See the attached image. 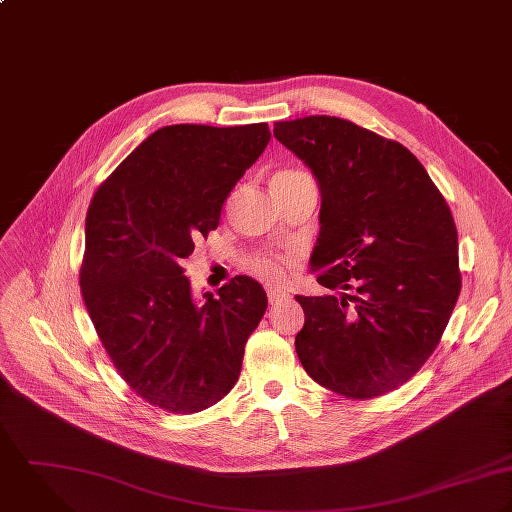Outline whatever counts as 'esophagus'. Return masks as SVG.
<instances>
[{
  "mask_svg": "<svg viewBox=\"0 0 512 512\" xmlns=\"http://www.w3.org/2000/svg\"><path fill=\"white\" fill-rule=\"evenodd\" d=\"M267 297H269L271 305H281V303H287L291 299V295L287 291H283V289H269Z\"/></svg>",
  "mask_w": 512,
  "mask_h": 512,
  "instance_id": "1",
  "label": "esophagus"
}]
</instances>
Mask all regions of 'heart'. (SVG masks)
Wrapping results in <instances>:
<instances>
[{
  "label": "heart",
  "instance_id": "obj_1",
  "mask_svg": "<svg viewBox=\"0 0 512 512\" xmlns=\"http://www.w3.org/2000/svg\"><path fill=\"white\" fill-rule=\"evenodd\" d=\"M297 174H301V172L299 170H283L275 178H289V176H297ZM245 265L253 275H257L265 281H271V283H277L285 277L283 261L275 255H269V253H255V255L245 259Z\"/></svg>",
  "mask_w": 512,
  "mask_h": 512
}]
</instances>
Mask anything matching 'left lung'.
<instances>
[{"instance_id":"left-lung-1","label":"left lung","mask_w":512,"mask_h":512,"mask_svg":"<svg viewBox=\"0 0 512 512\" xmlns=\"http://www.w3.org/2000/svg\"><path fill=\"white\" fill-rule=\"evenodd\" d=\"M273 134L318 182L310 269L336 291L295 297L299 360L344 398L394 392L433 354L461 293L451 209L406 146L350 120L305 116Z\"/></svg>"}]
</instances>
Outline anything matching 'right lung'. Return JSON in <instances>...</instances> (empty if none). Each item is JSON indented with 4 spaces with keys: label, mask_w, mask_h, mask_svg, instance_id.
<instances>
[{
    "label": "right lung",
    "mask_w": 512,
    "mask_h": 512,
    "mask_svg": "<svg viewBox=\"0 0 512 512\" xmlns=\"http://www.w3.org/2000/svg\"><path fill=\"white\" fill-rule=\"evenodd\" d=\"M269 140L267 122L164 126L89 205L81 293L116 372L154 408L198 413L241 374L247 338L267 310L263 287L237 275L196 303L182 263Z\"/></svg>",
    "instance_id": "right-lung-1"
}]
</instances>
